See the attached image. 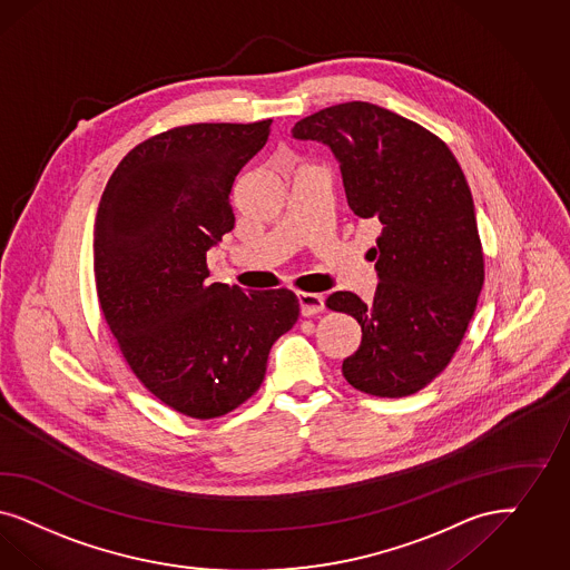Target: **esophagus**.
Here are the masks:
<instances>
[{
	"label": "esophagus",
	"instance_id": "1",
	"mask_svg": "<svg viewBox=\"0 0 570 570\" xmlns=\"http://www.w3.org/2000/svg\"><path fill=\"white\" fill-rule=\"evenodd\" d=\"M296 301H298L301 315H315L324 309V296L315 293H298Z\"/></svg>",
	"mask_w": 570,
	"mask_h": 570
}]
</instances>
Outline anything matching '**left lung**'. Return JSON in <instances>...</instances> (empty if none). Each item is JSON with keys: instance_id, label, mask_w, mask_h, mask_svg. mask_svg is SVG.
Listing matches in <instances>:
<instances>
[{"instance_id": "1", "label": "left lung", "mask_w": 570, "mask_h": 570, "mask_svg": "<svg viewBox=\"0 0 570 570\" xmlns=\"http://www.w3.org/2000/svg\"><path fill=\"white\" fill-rule=\"evenodd\" d=\"M293 137L328 145L354 215L381 223L373 301L326 298L362 326L343 376L379 397L416 393L449 366L484 284L465 175L444 140L373 102L326 107L296 121Z\"/></svg>"}]
</instances>
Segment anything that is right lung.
<instances>
[{
	"label": "right lung",
	"instance_id": "add662e5",
	"mask_svg": "<svg viewBox=\"0 0 570 570\" xmlns=\"http://www.w3.org/2000/svg\"><path fill=\"white\" fill-rule=\"evenodd\" d=\"M272 119L191 124L119 161L95 220L100 309L138 381L191 419L232 413L261 387L298 301L208 279L206 253L234 229L232 187Z\"/></svg>",
	"mask_w": 570,
	"mask_h": 570
}]
</instances>
